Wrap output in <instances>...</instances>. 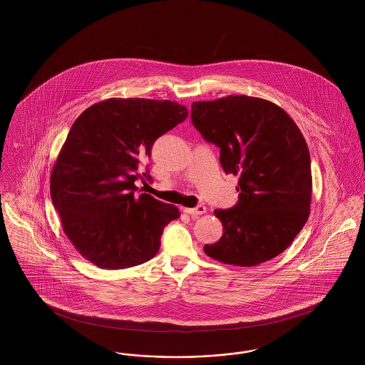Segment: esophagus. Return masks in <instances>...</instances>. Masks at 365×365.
I'll list each match as a JSON object with an SVG mask.
<instances>
[{
  "mask_svg": "<svg viewBox=\"0 0 365 365\" xmlns=\"http://www.w3.org/2000/svg\"><path fill=\"white\" fill-rule=\"evenodd\" d=\"M183 212L189 213L191 216H200V215H204L207 212V208H205V205H198L195 208H185Z\"/></svg>",
  "mask_w": 365,
  "mask_h": 365,
  "instance_id": "1",
  "label": "esophagus"
}]
</instances>
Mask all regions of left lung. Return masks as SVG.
<instances>
[{
  "instance_id": "left-lung-1",
  "label": "left lung",
  "mask_w": 365,
  "mask_h": 365,
  "mask_svg": "<svg viewBox=\"0 0 365 365\" xmlns=\"http://www.w3.org/2000/svg\"><path fill=\"white\" fill-rule=\"evenodd\" d=\"M191 122L220 148L225 173L240 176V201L215 210L223 235L204 246L205 255L237 267L277 257L311 213V156L302 133L279 105L243 94L192 103Z\"/></svg>"
}]
</instances>
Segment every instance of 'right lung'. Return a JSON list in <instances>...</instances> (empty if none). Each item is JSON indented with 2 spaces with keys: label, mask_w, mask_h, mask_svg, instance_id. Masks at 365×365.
I'll return each mask as SVG.
<instances>
[{
  "label": "right lung",
  "mask_w": 365,
  "mask_h": 365,
  "mask_svg": "<svg viewBox=\"0 0 365 365\" xmlns=\"http://www.w3.org/2000/svg\"><path fill=\"white\" fill-rule=\"evenodd\" d=\"M187 116L175 101L108 98L73 122L53 165L51 197L64 234L87 261L123 269L156 256L164 227L180 212L150 194L135 195V180L150 179L139 164Z\"/></svg>",
  "instance_id": "right-lung-1"
}]
</instances>
